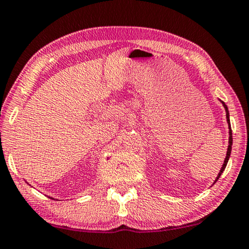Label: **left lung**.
<instances>
[{
  "instance_id": "obj_1",
  "label": "left lung",
  "mask_w": 249,
  "mask_h": 249,
  "mask_svg": "<svg viewBox=\"0 0 249 249\" xmlns=\"http://www.w3.org/2000/svg\"><path fill=\"white\" fill-rule=\"evenodd\" d=\"M220 102H221L222 106H224V108H225V110H226V118H227L228 128H229V141H228L227 154H226V158H225L224 164H222L221 169H220V171H219V173H218V176H217V178H216V180H214V182H216V181H217L218 179H219L220 176H221V173L224 172V170L226 169V165H227L229 158H231V145H232V133H231V120H229V110H228V107H227V105H226V104H225L224 102H222V101H220ZM214 182H213V183H214Z\"/></svg>"
}]
</instances>
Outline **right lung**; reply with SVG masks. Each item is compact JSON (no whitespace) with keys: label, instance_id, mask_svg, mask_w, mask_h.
<instances>
[{"label":"right lung","instance_id":"right-lung-1","mask_svg":"<svg viewBox=\"0 0 249 249\" xmlns=\"http://www.w3.org/2000/svg\"><path fill=\"white\" fill-rule=\"evenodd\" d=\"M49 198H50V199H53V196H49Z\"/></svg>","mask_w":249,"mask_h":249}]
</instances>
